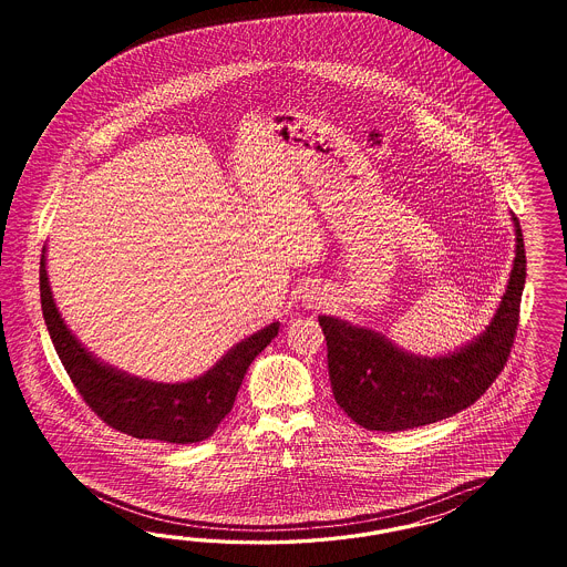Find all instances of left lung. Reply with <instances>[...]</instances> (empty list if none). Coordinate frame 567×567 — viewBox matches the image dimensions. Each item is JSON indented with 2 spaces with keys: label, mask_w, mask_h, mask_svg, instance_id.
I'll use <instances>...</instances> for the list:
<instances>
[{
  "label": "left lung",
  "mask_w": 567,
  "mask_h": 567,
  "mask_svg": "<svg viewBox=\"0 0 567 567\" xmlns=\"http://www.w3.org/2000/svg\"><path fill=\"white\" fill-rule=\"evenodd\" d=\"M514 268L497 311L481 334L445 355H415L377 330L320 316L328 377L337 403L355 424L396 432L445 420L486 393L507 363L519 322L526 251L517 218Z\"/></svg>",
  "instance_id": "8db88e82"
}]
</instances>
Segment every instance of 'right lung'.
Masks as SVG:
<instances>
[{
    "label": "right lung",
    "instance_id": "right-lung-1",
    "mask_svg": "<svg viewBox=\"0 0 567 567\" xmlns=\"http://www.w3.org/2000/svg\"><path fill=\"white\" fill-rule=\"evenodd\" d=\"M45 247L41 254L39 289L41 309L58 358L86 405L112 429L135 439H152L174 445L206 441L233 410L240 382L270 341L278 334L272 322L228 349L206 374L187 382H154L126 374L95 358L66 327L53 301L48 278Z\"/></svg>",
    "mask_w": 567,
    "mask_h": 567
}]
</instances>
